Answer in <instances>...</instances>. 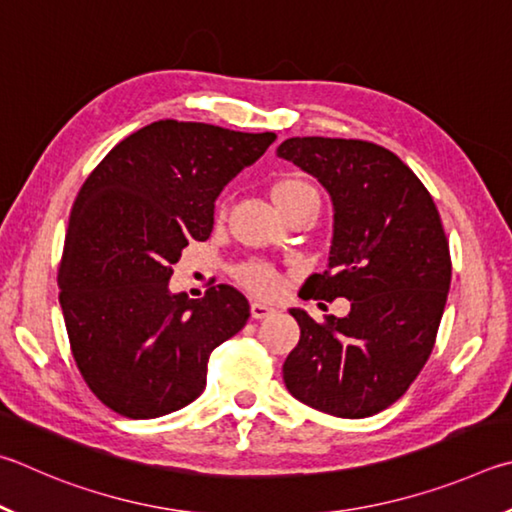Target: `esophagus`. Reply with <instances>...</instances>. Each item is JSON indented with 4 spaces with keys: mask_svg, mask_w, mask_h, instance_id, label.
I'll list each match as a JSON object with an SVG mask.
<instances>
[{
    "mask_svg": "<svg viewBox=\"0 0 512 512\" xmlns=\"http://www.w3.org/2000/svg\"><path fill=\"white\" fill-rule=\"evenodd\" d=\"M274 308L270 306V303H263V301H254L251 303V317L254 319H267L274 315Z\"/></svg>",
    "mask_w": 512,
    "mask_h": 512,
    "instance_id": "34e87169",
    "label": "esophagus"
}]
</instances>
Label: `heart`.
<instances>
[{
    "label": "heart",
    "instance_id": "b5f03b06",
    "mask_svg": "<svg viewBox=\"0 0 512 512\" xmlns=\"http://www.w3.org/2000/svg\"><path fill=\"white\" fill-rule=\"evenodd\" d=\"M310 195H317L315 188L299 177H283L272 186V197L276 206L281 209V213H285L292 204H297L303 200V197H310ZM238 279L245 283L247 288L261 294H274L281 285L279 274H276L272 267L261 265V263H249L245 267H240Z\"/></svg>",
    "mask_w": 512,
    "mask_h": 512
}]
</instances>
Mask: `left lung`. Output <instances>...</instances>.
Returning a JSON list of instances; mask_svg holds the SVG:
<instances>
[{"label": "left lung", "instance_id": "left-lung-1", "mask_svg": "<svg viewBox=\"0 0 512 512\" xmlns=\"http://www.w3.org/2000/svg\"><path fill=\"white\" fill-rule=\"evenodd\" d=\"M276 155L317 177L335 211L328 265L301 299L351 301L324 324L290 308L301 337L285 387L330 416H373L405 396L432 355L452 281L441 215L414 170L378 143L292 137Z\"/></svg>", "mask_w": 512, "mask_h": 512}]
</instances>
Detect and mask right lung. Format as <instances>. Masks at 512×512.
Here are the masks:
<instances>
[{"label":"right lung","instance_id":"add662e5","mask_svg":"<svg viewBox=\"0 0 512 512\" xmlns=\"http://www.w3.org/2000/svg\"><path fill=\"white\" fill-rule=\"evenodd\" d=\"M274 132L155 121L107 152L71 206L58 270L71 353L94 396L128 418L166 416L206 387L215 346L242 330L231 285L202 299L168 281L188 240H206L215 200Z\"/></svg>","mask_w":512,"mask_h":512}]
</instances>
